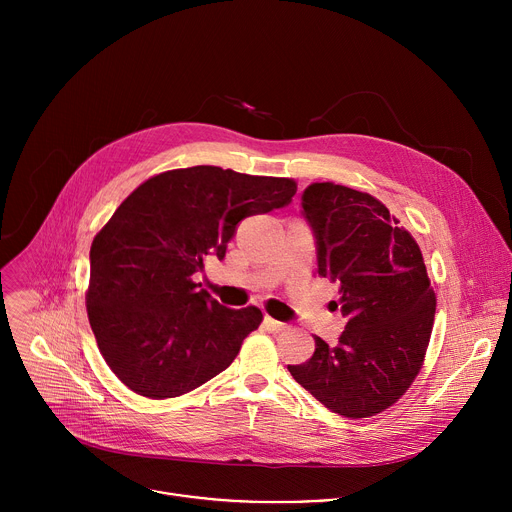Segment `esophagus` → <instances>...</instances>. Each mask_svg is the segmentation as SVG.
I'll return each mask as SVG.
<instances>
[{
  "instance_id": "esophagus-1",
  "label": "esophagus",
  "mask_w": 512,
  "mask_h": 512,
  "mask_svg": "<svg viewBox=\"0 0 512 512\" xmlns=\"http://www.w3.org/2000/svg\"><path fill=\"white\" fill-rule=\"evenodd\" d=\"M263 326H265L269 332H281V330H285V324L273 320L271 316H265V318H263Z\"/></svg>"
}]
</instances>
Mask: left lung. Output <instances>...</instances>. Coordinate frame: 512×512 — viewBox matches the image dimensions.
Listing matches in <instances>:
<instances>
[{
	"instance_id": "1",
	"label": "left lung",
	"mask_w": 512,
	"mask_h": 512,
	"mask_svg": "<svg viewBox=\"0 0 512 512\" xmlns=\"http://www.w3.org/2000/svg\"><path fill=\"white\" fill-rule=\"evenodd\" d=\"M302 214L316 239L318 273L338 285L346 318L336 344L287 369L330 411L360 419L391 407L417 377L429 344L435 296L415 239L367 192L314 182Z\"/></svg>"
}]
</instances>
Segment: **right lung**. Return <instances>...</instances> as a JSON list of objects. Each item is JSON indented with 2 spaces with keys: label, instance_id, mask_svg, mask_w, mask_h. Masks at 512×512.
I'll list each match as a JSON object with an SVG mask.
<instances>
[{
  "label": "right lung",
  "instance_id": "right-lung-1",
  "mask_svg": "<svg viewBox=\"0 0 512 512\" xmlns=\"http://www.w3.org/2000/svg\"><path fill=\"white\" fill-rule=\"evenodd\" d=\"M296 190L289 178L194 166L145 180L121 202L91 245L87 312L123 385L170 399L229 367L263 314L218 304L192 275L210 255L225 259L243 218L287 206Z\"/></svg>",
  "mask_w": 512,
  "mask_h": 512
}]
</instances>
